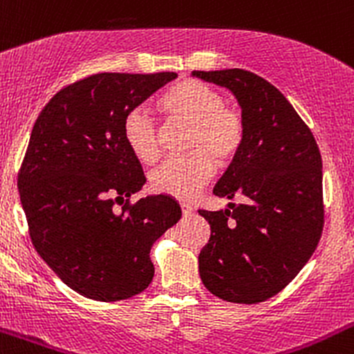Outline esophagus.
I'll return each instance as SVG.
<instances>
[{"label":"esophagus","mask_w":354,"mask_h":354,"mask_svg":"<svg viewBox=\"0 0 354 354\" xmlns=\"http://www.w3.org/2000/svg\"><path fill=\"white\" fill-rule=\"evenodd\" d=\"M181 213H183L185 218H186V216H192V213H193L192 205H188V203H181Z\"/></svg>","instance_id":"esophagus-1"}]
</instances>
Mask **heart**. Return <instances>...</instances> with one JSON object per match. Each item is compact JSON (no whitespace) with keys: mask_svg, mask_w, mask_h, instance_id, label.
Masks as SVG:
<instances>
[{"mask_svg":"<svg viewBox=\"0 0 354 354\" xmlns=\"http://www.w3.org/2000/svg\"><path fill=\"white\" fill-rule=\"evenodd\" d=\"M159 106L171 120L189 124L186 149L195 153L166 159L149 174V185L161 195L188 200L212 180V158L223 166L239 154L245 138L243 119L235 109L225 106L220 92L198 80L173 85ZM122 136L136 159L146 165L156 161L159 127L145 111L134 109L126 115Z\"/></svg>","mask_w":354,"mask_h":354,"instance_id":"1","label":"heart"}]
</instances>
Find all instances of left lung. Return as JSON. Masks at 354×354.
<instances>
[{
  "label": "left lung",
  "mask_w": 354,
  "mask_h": 354,
  "mask_svg": "<svg viewBox=\"0 0 354 354\" xmlns=\"http://www.w3.org/2000/svg\"><path fill=\"white\" fill-rule=\"evenodd\" d=\"M192 75L228 88L245 126L239 154L213 189L242 203L198 209L212 230L198 255L201 282L223 301L257 304L296 277L321 239L319 147L289 100L262 77L242 68Z\"/></svg>",
  "instance_id": "8db88e82"
}]
</instances>
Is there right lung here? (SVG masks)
I'll use <instances>...</instances> for the list:
<instances>
[{
	"instance_id": "obj_1",
	"label": "right lung",
	"mask_w": 354,
	"mask_h": 354,
	"mask_svg": "<svg viewBox=\"0 0 354 354\" xmlns=\"http://www.w3.org/2000/svg\"><path fill=\"white\" fill-rule=\"evenodd\" d=\"M176 77L95 73L57 92L35 122L19 200L35 250L80 296L142 292L154 277L151 247L181 218L166 195L129 203L146 178L122 136L126 115Z\"/></svg>"
}]
</instances>
